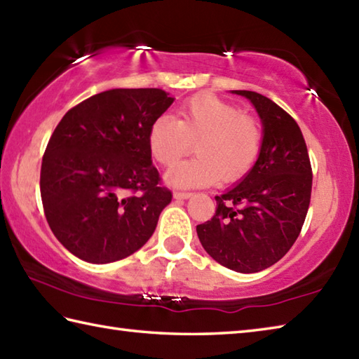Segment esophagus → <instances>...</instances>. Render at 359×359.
<instances>
[{"label": "esophagus", "mask_w": 359, "mask_h": 359, "mask_svg": "<svg viewBox=\"0 0 359 359\" xmlns=\"http://www.w3.org/2000/svg\"><path fill=\"white\" fill-rule=\"evenodd\" d=\"M173 196L177 200H186V198H190V196H192V192H180V190H177V192H173Z\"/></svg>", "instance_id": "esophagus-1"}]
</instances>
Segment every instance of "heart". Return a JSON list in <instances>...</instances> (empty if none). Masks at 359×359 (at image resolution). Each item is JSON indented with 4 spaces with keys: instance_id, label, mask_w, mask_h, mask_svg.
I'll return each instance as SVG.
<instances>
[{
    "instance_id": "b5f03b06",
    "label": "heart",
    "mask_w": 359,
    "mask_h": 359,
    "mask_svg": "<svg viewBox=\"0 0 359 359\" xmlns=\"http://www.w3.org/2000/svg\"><path fill=\"white\" fill-rule=\"evenodd\" d=\"M151 158L173 167L196 150L195 159L167 175L173 186H209L217 181L236 182L257 163L263 144L260 122L240 113L237 105L210 93L195 94L178 108V119L163 114L149 128Z\"/></svg>"
}]
</instances>
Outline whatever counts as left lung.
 <instances>
[{"label":"left lung","mask_w":359,"mask_h":359,"mask_svg":"<svg viewBox=\"0 0 359 359\" xmlns=\"http://www.w3.org/2000/svg\"><path fill=\"white\" fill-rule=\"evenodd\" d=\"M252 102L263 122L257 163L240 184L215 196L217 210L196 233L206 252L238 273L279 262L301 233L311 198L313 172L297 122L271 99L233 91Z\"/></svg>","instance_id":"8db88e82"}]
</instances>
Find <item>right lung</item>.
Wrapping results in <instances>:
<instances>
[{"mask_svg":"<svg viewBox=\"0 0 359 359\" xmlns=\"http://www.w3.org/2000/svg\"><path fill=\"white\" fill-rule=\"evenodd\" d=\"M173 104L159 88H118L72 107L41 161L40 194L57 240L76 257L109 263L136 252L172 201L151 164L149 128Z\"/></svg>","mask_w":359,"mask_h":359,"instance_id":"1","label":"right lung"}]
</instances>
